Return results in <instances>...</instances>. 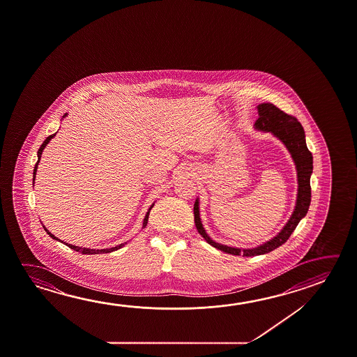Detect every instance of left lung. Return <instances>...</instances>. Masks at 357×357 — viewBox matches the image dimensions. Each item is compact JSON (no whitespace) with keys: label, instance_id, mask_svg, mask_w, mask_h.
Listing matches in <instances>:
<instances>
[{"label":"left lung","instance_id":"1","mask_svg":"<svg viewBox=\"0 0 357 357\" xmlns=\"http://www.w3.org/2000/svg\"><path fill=\"white\" fill-rule=\"evenodd\" d=\"M259 118L254 124V128L260 132H270L279 141L287 146V151L291 155L296 176H298V197L295 203V209L292 211L290 219L287 220L284 228L281 229L273 239L268 240L261 245L255 248H234V246L224 245L211 239L205 231L203 222L200 219L199 209V198L194 203V222L199 234L204 238L205 241L216 249L231 254V255H243V257H255L263 255L266 252H273L276 248L282 245L287 241L292 231L298 227L300 220L307 214L310 202H311V187L310 178L312 174V154L310 153L305 141V132L303 126L298 122L296 118L289 116L280 111L278 107L271 103H261L257 107Z\"/></svg>","mask_w":357,"mask_h":357}]
</instances>
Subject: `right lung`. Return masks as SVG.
Listing matches in <instances>:
<instances>
[{
    "label": "right lung",
    "instance_id": "add662e5",
    "mask_svg": "<svg viewBox=\"0 0 357 357\" xmlns=\"http://www.w3.org/2000/svg\"><path fill=\"white\" fill-rule=\"evenodd\" d=\"M67 116V113H66L65 116H63V118ZM57 133V132H56ZM56 133L52 135H50V137H47L46 139H45V142L42 143V146H40V149H38V152H37V157H38V159H37V163H36L35 165V169H33V184H35V178H36V173H37V167H38V163H40V160H41V155L42 152H43V149L46 148V146H47L48 143H50V141L52 139L53 137L56 135ZM153 205H154V203H153L151 206H149V209H148V211H146V216H144V220H143V225H142V228H146V222H148V218H149V211H151V209L153 208ZM43 229L46 230V233H47L52 239L57 240V241H61V243H63V244H66V245L68 246V248H70V249H73V250H76V252H82V254H86V255H93V254H107V252H114V250H118V249H121V248H123V246L126 245L127 243H122V244H119V245L113 246V248H107V249H89V248H82V246H76V245H72V244H67V243H65V241H62V240H59V238H56L54 235L48 230L45 225H43Z\"/></svg>",
    "mask_w": 357,
    "mask_h": 357
}]
</instances>
